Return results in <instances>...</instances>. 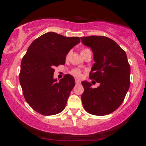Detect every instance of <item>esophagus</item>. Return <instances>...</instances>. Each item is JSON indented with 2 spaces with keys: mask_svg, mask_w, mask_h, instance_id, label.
Segmentation results:
<instances>
[{
  "mask_svg": "<svg viewBox=\"0 0 146 146\" xmlns=\"http://www.w3.org/2000/svg\"><path fill=\"white\" fill-rule=\"evenodd\" d=\"M75 84H81V82H80V80H78V79H75Z\"/></svg>",
  "mask_w": 146,
  "mask_h": 146,
  "instance_id": "1",
  "label": "esophagus"
}]
</instances>
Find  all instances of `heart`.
Returning <instances> with one entry per match:
<instances>
[{"mask_svg": "<svg viewBox=\"0 0 146 146\" xmlns=\"http://www.w3.org/2000/svg\"><path fill=\"white\" fill-rule=\"evenodd\" d=\"M86 50H88V49H87V48H86V49H83L81 52L86 51ZM71 73L73 75V76H75V77H80V76H81V71H80V70L78 69V68H75V69L72 70Z\"/></svg>", "mask_w": 146, "mask_h": 146, "instance_id": "obj_1", "label": "heart"}]
</instances>
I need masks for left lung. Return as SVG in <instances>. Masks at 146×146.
<instances>
[{
    "label": "left lung",
    "instance_id": "obj_1",
    "mask_svg": "<svg viewBox=\"0 0 146 146\" xmlns=\"http://www.w3.org/2000/svg\"><path fill=\"white\" fill-rule=\"evenodd\" d=\"M81 40L91 48L95 62L89 78L100 83L98 88H93L91 83L82 82L83 106L91 115H108L121 104L130 87V66L126 53L108 37H82Z\"/></svg>",
    "mask_w": 146,
    "mask_h": 146
}]
</instances>
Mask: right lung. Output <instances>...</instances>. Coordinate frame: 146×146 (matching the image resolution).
Listing matches in <instances>:
<instances>
[{
  "instance_id": "right-lung-1",
  "label": "right lung",
  "mask_w": 146,
  "mask_h": 146,
  "mask_svg": "<svg viewBox=\"0 0 146 146\" xmlns=\"http://www.w3.org/2000/svg\"><path fill=\"white\" fill-rule=\"evenodd\" d=\"M79 42V37L48 32L30 44L22 59L19 80L25 100L35 111L53 115L64 109L75 79L66 74L58 82L53 79L54 67L64 64L68 51Z\"/></svg>"
}]
</instances>
